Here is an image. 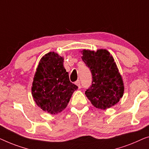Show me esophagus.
Returning <instances> with one entry per match:
<instances>
[{
  "label": "esophagus",
  "mask_w": 149,
  "mask_h": 149,
  "mask_svg": "<svg viewBox=\"0 0 149 149\" xmlns=\"http://www.w3.org/2000/svg\"><path fill=\"white\" fill-rule=\"evenodd\" d=\"M75 84L77 86H78L79 88H81V82H80V81L77 80L76 81H75Z\"/></svg>",
  "instance_id": "1"
}]
</instances>
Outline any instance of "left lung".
<instances>
[{"mask_svg":"<svg viewBox=\"0 0 149 149\" xmlns=\"http://www.w3.org/2000/svg\"><path fill=\"white\" fill-rule=\"evenodd\" d=\"M81 56L92 74V85L86 96L96 108L106 109L113 106L122 97L124 87L114 59L107 50L96 52L84 50Z\"/></svg>","mask_w":149,"mask_h":149,"instance_id":"1","label":"left lung"}]
</instances>
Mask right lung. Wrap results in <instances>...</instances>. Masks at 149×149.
Here are the masks:
<instances>
[{"mask_svg":"<svg viewBox=\"0 0 149 149\" xmlns=\"http://www.w3.org/2000/svg\"><path fill=\"white\" fill-rule=\"evenodd\" d=\"M77 88L70 80L63 58L51 52L41 58L32 87L33 100L39 107L51 114L61 112Z\"/></svg>","mask_w":149,"mask_h":149,"instance_id":"obj_1","label":"right lung"}]
</instances>
